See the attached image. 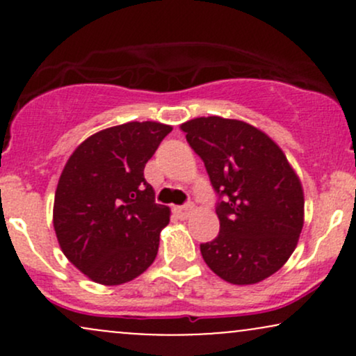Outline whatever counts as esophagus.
<instances>
[{
	"mask_svg": "<svg viewBox=\"0 0 356 356\" xmlns=\"http://www.w3.org/2000/svg\"><path fill=\"white\" fill-rule=\"evenodd\" d=\"M192 211H194V206H192L191 202L189 204H184V206L174 207V212H175V214H177V218H181V219L189 218V216L192 214Z\"/></svg>",
	"mask_w": 356,
	"mask_h": 356,
	"instance_id": "esophagus-1",
	"label": "esophagus"
}]
</instances>
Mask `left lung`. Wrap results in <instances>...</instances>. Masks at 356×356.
I'll return each instance as SVG.
<instances>
[{
  "mask_svg": "<svg viewBox=\"0 0 356 356\" xmlns=\"http://www.w3.org/2000/svg\"><path fill=\"white\" fill-rule=\"evenodd\" d=\"M218 194L219 234L201 244L206 264L232 284L266 280L303 229V187L283 150L256 127L222 117L181 125Z\"/></svg>",
  "mask_w": 356,
  "mask_h": 356,
  "instance_id": "left-lung-1",
  "label": "left lung"
}]
</instances>
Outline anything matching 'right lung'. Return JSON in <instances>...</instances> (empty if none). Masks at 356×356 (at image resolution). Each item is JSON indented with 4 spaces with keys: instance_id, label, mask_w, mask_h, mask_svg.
I'll list each match as a JSON object with an SVG mask.
<instances>
[{
    "instance_id": "obj_1",
    "label": "right lung",
    "mask_w": 356,
    "mask_h": 356,
    "mask_svg": "<svg viewBox=\"0 0 356 356\" xmlns=\"http://www.w3.org/2000/svg\"><path fill=\"white\" fill-rule=\"evenodd\" d=\"M159 122H129L93 134L60 175L53 226L63 254L95 283L132 281L154 263L169 207L155 204L145 164L170 134Z\"/></svg>"
}]
</instances>
